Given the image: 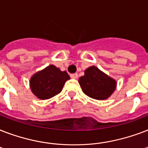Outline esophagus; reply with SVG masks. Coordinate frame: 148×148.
Returning a JSON list of instances; mask_svg holds the SVG:
<instances>
[{
  "label": "esophagus",
  "mask_w": 148,
  "mask_h": 148,
  "mask_svg": "<svg viewBox=\"0 0 148 148\" xmlns=\"http://www.w3.org/2000/svg\"><path fill=\"white\" fill-rule=\"evenodd\" d=\"M71 78H74V79H77V77H78V74H71Z\"/></svg>",
  "instance_id": "1"
}]
</instances>
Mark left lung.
<instances>
[{
	"instance_id": "left-lung-1",
	"label": "left lung",
	"mask_w": 148,
	"mask_h": 148,
	"mask_svg": "<svg viewBox=\"0 0 148 148\" xmlns=\"http://www.w3.org/2000/svg\"><path fill=\"white\" fill-rule=\"evenodd\" d=\"M78 81L83 92L97 100L109 97L116 88V81L95 66L85 70L84 75L81 77Z\"/></svg>"
}]
</instances>
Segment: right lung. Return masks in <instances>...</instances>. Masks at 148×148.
Wrapping results in <instances>:
<instances>
[{"instance_id": "1", "label": "right lung", "mask_w": 148, "mask_h": 148, "mask_svg": "<svg viewBox=\"0 0 148 148\" xmlns=\"http://www.w3.org/2000/svg\"><path fill=\"white\" fill-rule=\"evenodd\" d=\"M70 76L53 65H50L38 72L31 78L30 85L32 92L38 98L45 100L55 96L62 90Z\"/></svg>"}]
</instances>
